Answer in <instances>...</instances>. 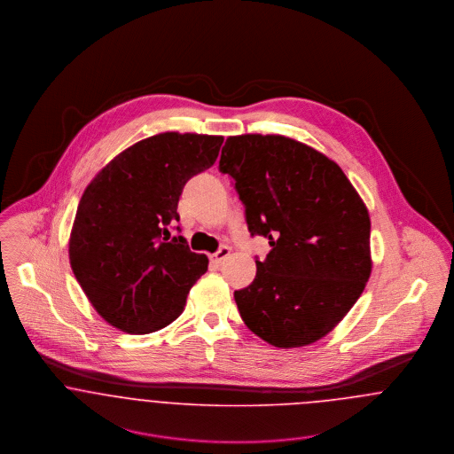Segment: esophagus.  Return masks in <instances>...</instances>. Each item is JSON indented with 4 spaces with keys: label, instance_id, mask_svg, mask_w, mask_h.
Instances as JSON below:
<instances>
[{
    "label": "esophagus",
    "instance_id": "obj_1",
    "mask_svg": "<svg viewBox=\"0 0 454 454\" xmlns=\"http://www.w3.org/2000/svg\"><path fill=\"white\" fill-rule=\"evenodd\" d=\"M229 254H231V247L222 246V247L216 251L215 254H212V262L218 266V264H222V262L229 258Z\"/></svg>",
    "mask_w": 454,
    "mask_h": 454
}]
</instances>
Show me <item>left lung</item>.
<instances>
[{
	"instance_id": "1",
	"label": "left lung",
	"mask_w": 454,
	"mask_h": 454,
	"mask_svg": "<svg viewBox=\"0 0 454 454\" xmlns=\"http://www.w3.org/2000/svg\"><path fill=\"white\" fill-rule=\"evenodd\" d=\"M218 168L234 179L251 236L271 251L234 292L246 326L278 348L310 345L357 302L371 277V218L340 166L280 135L229 137Z\"/></svg>"
}]
</instances>
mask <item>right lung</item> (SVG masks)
<instances>
[{"mask_svg": "<svg viewBox=\"0 0 454 454\" xmlns=\"http://www.w3.org/2000/svg\"><path fill=\"white\" fill-rule=\"evenodd\" d=\"M222 142L176 131L145 138L114 157L82 194L70 264L94 309L121 332L166 328L208 270V258L168 229L179 222L184 184L215 164Z\"/></svg>", "mask_w": 454, "mask_h": 454, "instance_id": "1", "label": "right lung"}]
</instances>
